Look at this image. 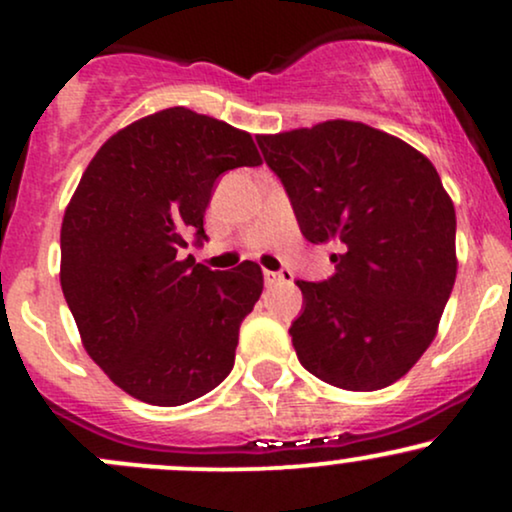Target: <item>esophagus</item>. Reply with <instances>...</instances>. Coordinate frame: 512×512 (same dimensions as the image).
Segmentation results:
<instances>
[{"instance_id": "esophagus-1", "label": "esophagus", "mask_w": 512, "mask_h": 512, "mask_svg": "<svg viewBox=\"0 0 512 512\" xmlns=\"http://www.w3.org/2000/svg\"><path fill=\"white\" fill-rule=\"evenodd\" d=\"M281 281H291V272H269V269H264V284L274 286L281 284Z\"/></svg>"}]
</instances>
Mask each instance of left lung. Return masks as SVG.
<instances>
[{"mask_svg": "<svg viewBox=\"0 0 512 512\" xmlns=\"http://www.w3.org/2000/svg\"><path fill=\"white\" fill-rule=\"evenodd\" d=\"M257 144L305 240L337 245L330 279L296 281L298 361L342 390L392 385L433 342L455 284V207L438 170L363 122H320Z\"/></svg>", "mask_w": 512, "mask_h": 512, "instance_id": "obj_1", "label": "left lung"}]
</instances>
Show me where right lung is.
Here are the masks:
<instances>
[{
	"mask_svg": "<svg viewBox=\"0 0 512 512\" xmlns=\"http://www.w3.org/2000/svg\"><path fill=\"white\" fill-rule=\"evenodd\" d=\"M248 132L187 108L120 129L81 175L62 221V291L88 356L127 395L178 407L226 380L262 269L195 257L226 170L260 166Z\"/></svg>",
	"mask_w": 512,
	"mask_h": 512,
	"instance_id": "1",
	"label": "right lung"
}]
</instances>
